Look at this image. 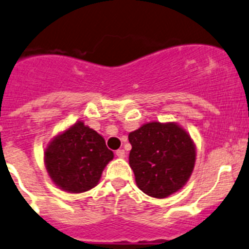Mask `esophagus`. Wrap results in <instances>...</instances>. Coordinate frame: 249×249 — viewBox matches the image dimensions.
Listing matches in <instances>:
<instances>
[{"label": "esophagus", "mask_w": 249, "mask_h": 249, "mask_svg": "<svg viewBox=\"0 0 249 249\" xmlns=\"http://www.w3.org/2000/svg\"><path fill=\"white\" fill-rule=\"evenodd\" d=\"M115 154H116L119 158H124L125 157V152L124 149H117L116 152H115Z\"/></svg>", "instance_id": "1"}]
</instances>
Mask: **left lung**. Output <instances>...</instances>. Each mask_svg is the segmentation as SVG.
<instances>
[{
    "mask_svg": "<svg viewBox=\"0 0 249 249\" xmlns=\"http://www.w3.org/2000/svg\"><path fill=\"white\" fill-rule=\"evenodd\" d=\"M129 165L136 185L154 198L183 188L191 176L196 151L191 138L176 124L149 122L128 135Z\"/></svg>",
    "mask_w": 249,
    "mask_h": 249,
    "instance_id": "8db88e82",
    "label": "left lung"
}]
</instances>
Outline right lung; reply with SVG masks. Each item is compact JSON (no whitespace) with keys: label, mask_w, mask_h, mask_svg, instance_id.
<instances>
[{"label":"right lung","mask_w":249,"mask_h":249,"mask_svg":"<svg viewBox=\"0 0 249 249\" xmlns=\"http://www.w3.org/2000/svg\"><path fill=\"white\" fill-rule=\"evenodd\" d=\"M113 158L102 136L83 122L53 139L45 151V164L53 183L73 194L97 185L102 171Z\"/></svg>","instance_id":"right-lung-1"}]
</instances>
